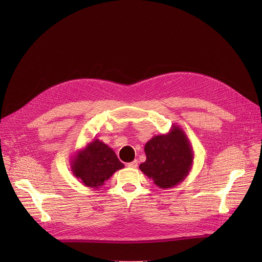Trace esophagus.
<instances>
[{"mask_svg": "<svg viewBox=\"0 0 262 262\" xmlns=\"http://www.w3.org/2000/svg\"><path fill=\"white\" fill-rule=\"evenodd\" d=\"M127 167H129V168H137V167H138V160H134V161L127 163Z\"/></svg>", "mask_w": 262, "mask_h": 262, "instance_id": "obj_1", "label": "esophagus"}]
</instances>
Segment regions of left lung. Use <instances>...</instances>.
<instances>
[{
    "label": "left lung",
    "instance_id": "left-lung-1",
    "mask_svg": "<svg viewBox=\"0 0 262 262\" xmlns=\"http://www.w3.org/2000/svg\"><path fill=\"white\" fill-rule=\"evenodd\" d=\"M146 160L139 168L164 189L180 184L188 175L193 154L183 130L174 126L169 135L156 136L144 147Z\"/></svg>",
    "mask_w": 262,
    "mask_h": 262
}]
</instances>
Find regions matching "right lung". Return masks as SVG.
<instances>
[{"instance_id": "1", "label": "right lung", "mask_w": 262, "mask_h": 262, "mask_svg": "<svg viewBox=\"0 0 262 262\" xmlns=\"http://www.w3.org/2000/svg\"><path fill=\"white\" fill-rule=\"evenodd\" d=\"M123 167L124 164L112 148L99 140H94L74 159L72 171L86 186L99 188Z\"/></svg>"}]
</instances>
